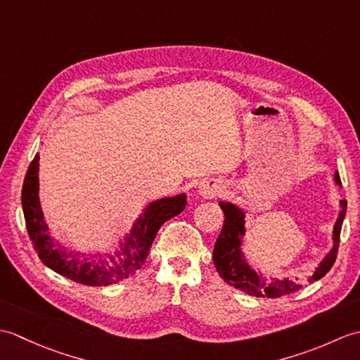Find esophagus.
<instances>
[{
  "label": "esophagus",
  "mask_w": 360,
  "mask_h": 360,
  "mask_svg": "<svg viewBox=\"0 0 360 360\" xmlns=\"http://www.w3.org/2000/svg\"><path fill=\"white\" fill-rule=\"evenodd\" d=\"M224 184L221 181H209V182H204V184L198 190V193H200L201 198H205V200H212V198H217L221 196L224 192Z\"/></svg>",
  "instance_id": "esophagus-1"
}]
</instances>
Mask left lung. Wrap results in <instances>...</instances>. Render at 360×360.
Segmentation results:
<instances>
[{"mask_svg":"<svg viewBox=\"0 0 360 360\" xmlns=\"http://www.w3.org/2000/svg\"><path fill=\"white\" fill-rule=\"evenodd\" d=\"M334 181L338 186H342L340 176L338 172L334 173ZM219 205L224 212V226L221 229V233L215 243V249H213V263H215L219 277L231 286L254 297L275 298L286 294H292L295 290L300 289V283H297L294 280L272 278L271 281H267L262 275V272L252 269L241 250L243 236L246 235V212L232 202L219 201ZM340 207L342 210L339 212L338 221H335L333 229V249L328 252L325 258L314 269V272H312L309 277V283L325 277L333 267L335 257H338L342 223L347 213L345 200L340 201Z\"/></svg>","mask_w":360,"mask_h":360,"instance_id":"left-lung-1","label":"left lung"}]
</instances>
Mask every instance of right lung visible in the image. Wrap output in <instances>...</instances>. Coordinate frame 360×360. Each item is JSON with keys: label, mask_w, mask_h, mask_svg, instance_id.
<instances>
[{"label": "right lung", "mask_w": 360, "mask_h": 360, "mask_svg": "<svg viewBox=\"0 0 360 360\" xmlns=\"http://www.w3.org/2000/svg\"><path fill=\"white\" fill-rule=\"evenodd\" d=\"M38 159L40 156L37 155L30 162L21 190V204L29 238L44 266L80 285L110 286L131 277L147 259L160 226L186 209L187 196L184 193L150 202L134 221L125 240L120 241L116 255L102 258L101 254L86 255L68 250L49 235V227L44 221L38 198Z\"/></svg>", "instance_id": "obj_1"}]
</instances>
